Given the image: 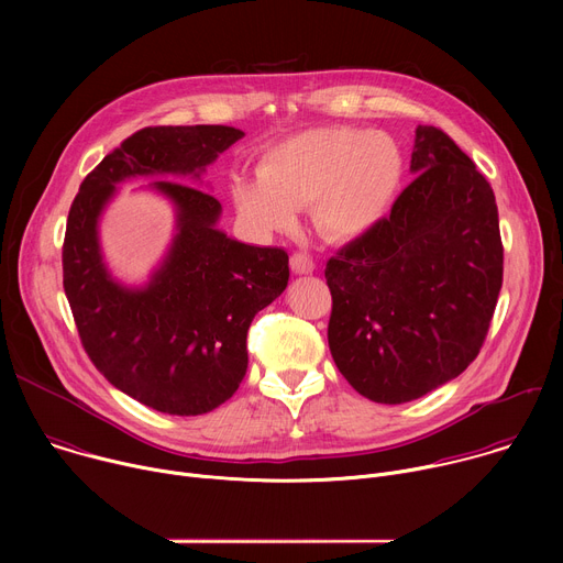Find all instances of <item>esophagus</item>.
<instances>
[{
    "mask_svg": "<svg viewBox=\"0 0 563 563\" xmlns=\"http://www.w3.org/2000/svg\"><path fill=\"white\" fill-rule=\"evenodd\" d=\"M291 269H294V274L307 276V274H311V272L316 269V265H313V261H311L309 254L300 252V254H294V256H291Z\"/></svg>",
    "mask_w": 563,
    "mask_h": 563,
    "instance_id": "1",
    "label": "esophagus"
}]
</instances>
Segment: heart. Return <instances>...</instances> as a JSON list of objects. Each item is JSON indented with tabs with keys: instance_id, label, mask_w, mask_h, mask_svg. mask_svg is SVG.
Segmentation results:
<instances>
[{
	"instance_id": "b5f03b06",
	"label": "heart",
	"mask_w": 563,
	"mask_h": 563,
	"mask_svg": "<svg viewBox=\"0 0 563 563\" xmlns=\"http://www.w3.org/2000/svg\"><path fill=\"white\" fill-rule=\"evenodd\" d=\"M256 174L231 180L233 207L252 231L291 229L298 209L311 205L313 222L328 238L354 240L391 209L406 157L389 133L320 126L272 142Z\"/></svg>"
}]
</instances>
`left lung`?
Instances as JSON below:
<instances>
[{
  "mask_svg": "<svg viewBox=\"0 0 563 563\" xmlns=\"http://www.w3.org/2000/svg\"><path fill=\"white\" fill-rule=\"evenodd\" d=\"M389 218L330 258L328 341L347 383L398 406L456 378L488 334L504 280L493 187L439 129L419 126Z\"/></svg>",
  "mask_w": 563,
  "mask_h": 563,
  "instance_id": "left-lung-1",
  "label": "left lung"
}]
</instances>
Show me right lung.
Wrapping results in <instances>:
<instances>
[{"mask_svg":"<svg viewBox=\"0 0 563 563\" xmlns=\"http://www.w3.org/2000/svg\"><path fill=\"white\" fill-rule=\"evenodd\" d=\"M245 133L222 124L148 126L79 185L64 238V291L82 345L104 378L142 406L198 417L233 396L247 372V330L289 280V256L227 235L202 180ZM175 209V235L144 284L120 282L101 250L106 207L131 179Z\"/></svg>","mask_w":563,"mask_h":563,"instance_id":"add662e5","label":"right lung"}]
</instances>
